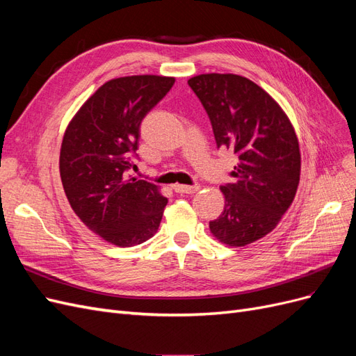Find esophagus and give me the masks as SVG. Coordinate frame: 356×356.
<instances>
[{"instance_id":"esophagus-1","label":"esophagus","mask_w":356,"mask_h":356,"mask_svg":"<svg viewBox=\"0 0 356 356\" xmlns=\"http://www.w3.org/2000/svg\"><path fill=\"white\" fill-rule=\"evenodd\" d=\"M174 188L177 193H186V195H191V193H196L200 190V186L196 184V186H182V184H175Z\"/></svg>"}]
</instances>
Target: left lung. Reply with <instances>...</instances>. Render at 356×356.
<instances>
[{"label":"left lung","mask_w":356,"mask_h":356,"mask_svg":"<svg viewBox=\"0 0 356 356\" xmlns=\"http://www.w3.org/2000/svg\"><path fill=\"white\" fill-rule=\"evenodd\" d=\"M212 124L217 147L239 159L233 182L221 186L224 211L211 233L245 246L270 233L293 203L300 182V147L288 115L260 86L236 74H200L188 80Z\"/></svg>","instance_id":"obj_1"}]
</instances>
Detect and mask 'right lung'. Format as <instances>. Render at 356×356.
I'll return each instance as SVG.
<instances>
[{
    "instance_id": "obj_1",
    "label": "right lung",
    "mask_w": 356,
    "mask_h": 356,
    "mask_svg": "<svg viewBox=\"0 0 356 356\" xmlns=\"http://www.w3.org/2000/svg\"><path fill=\"white\" fill-rule=\"evenodd\" d=\"M174 77L131 75L102 84L63 134L59 170L72 211L115 246H135L157 232L168 199L156 184L126 177L139 126L174 86Z\"/></svg>"
}]
</instances>
